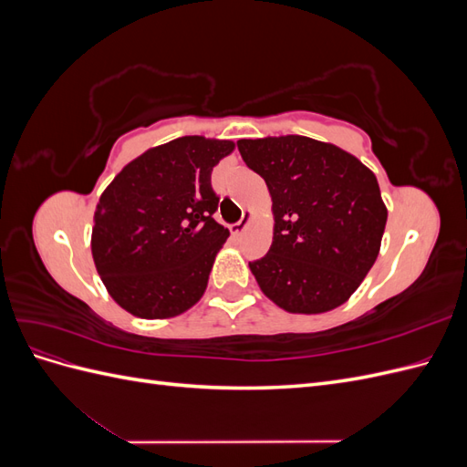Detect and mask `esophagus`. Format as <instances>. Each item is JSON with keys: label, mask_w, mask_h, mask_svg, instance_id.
Listing matches in <instances>:
<instances>
[{"label": "esophagus", "mask_w": 467, "mask_h": 467, "mask_svg": "<svg viewBox=\"0 0 467 467\" xmlns=\"http://www.w3.org/2000/svg\"><path fill=\"white\" fill-rule=\"evenodd\" d=\"M249 220H251V214H249V212H247V214L242 218V220H239L237 223H234L232 225V228H230V232L234 234V235H242L245 230H247V225H249Z\"/></svg>", "instance_id": "esophagus-1"}]
</instances>
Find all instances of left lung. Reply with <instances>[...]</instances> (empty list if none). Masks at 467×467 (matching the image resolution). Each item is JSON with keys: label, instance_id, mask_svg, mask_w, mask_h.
Here are the masks:
<instances>
[{"label": "left lung", "instance_id": "1", "mask_svg": "<svg viewBox=\"0 0 467 467\" xmlns=\"http://www.w3.org/2000/svg\"><path fill=\"white\" fill-rule=\"evenodd\" d=\"M237 148L273 196V245L249 263L266 298L292 314L345 304L386 230L376 175L355 155L306 136L239 140Z\"/></svg>", "mask_w": 467, "mask_h": 467}]
</instances>
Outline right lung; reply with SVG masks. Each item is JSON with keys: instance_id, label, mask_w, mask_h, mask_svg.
I'll use <instances>...</instances> for the list:
<instances>
[{"instance_id": "1", "label": "right lung", "mask_w": 467, "mask_h": 467, "mask_svg": "<svg viewBox=\"0 0 467 467\" xmlns=\"http://www.w3.org/2000/svg\"><path fill=\"white\" fill-rule=\"evenodd\" d=\"M228 140L182 136L126 165L97 204L91 251L115 302L138 317L163 319L202 298L230 232L214 220L212 169Z\"/></svg>"}]
</instances>
